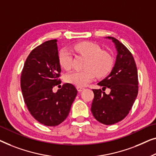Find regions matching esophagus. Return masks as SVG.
<instances>
[{
  "label": "esophagus",
  "instance_id": "34e87169",
  "mask_svg": "<svg viewBox=\"0 0 156 156\" xmlns=\"http://www.w3.org/2000/svg\"><path fill=\"white\" fill-rule=\"evenodd\" d=\"M76 88H77V90H78V92H81V91H83V90H84L85 88H84V87H76Z\"/></svg>",
  "mask_w": 156,
  "mask_h": 156
}]
</instances>
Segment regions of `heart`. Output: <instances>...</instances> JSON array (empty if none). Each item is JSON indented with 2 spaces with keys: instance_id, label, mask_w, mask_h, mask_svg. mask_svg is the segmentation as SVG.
<instances>
[{
  "instance_id": "heart-1",
  "label": "heart",
  "mask_w": 156,
  "mask_h": 156,
  "mask_svg": "<svg viewBox=\"0 0 156 156\" xmlns=\"http://www.w3.org/2000/svg\"><path fill=\"white\" fill-rule=\"evenodd\" d=\"M73 49L77 53L85 56V69L74 71L65 76L66 82L78 87L86 85L95 78L102 77L109 73L113 66V59L108 52L101 50L97 44L92 41H81L75 44ZM72 56L66 49L58 51V61L61 68L66 70L71 69Z\"/></svg>"
}]
</instances>
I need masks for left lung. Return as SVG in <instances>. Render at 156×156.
Listing matches in <instances>:
<instances>
[{"label":"left lung","instance_id":"8db88e82","mask_svg":"<svg viewBox=\"0 0 156 156\" xmlns=\"http://www.w3.org/2000/svg\"><path fill=\"white\" fill-rule=\"evenodd\" d=\"M105 38L112 41L117 56L110 73L98 85L102 87V90L109 88L110 93L93 89L91 112L98 122L111 125L124 119L132 107L138 95V72L129 49L116 38Z\"/></svg>","mask_w":156,"mask_h":156}]
</instances>
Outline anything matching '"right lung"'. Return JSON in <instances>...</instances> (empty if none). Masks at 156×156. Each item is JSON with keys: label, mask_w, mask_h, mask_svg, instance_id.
<instances>
[{"label": "right lung", "mask_w": 156, "mask_h": 156, "mask_svg": "<svg viewBox=\"0 0 156 156\" xmlns=\"http://www.w3.org/2000/svg\"><path fill=\"white\" fill-rule=\"evenodd\" d=\"M58 54L57 39L38 46L26 59L20 78L28 110L37 121L48 126H57L66 119L78 93L70 83L53 92L54 85L60 82Z\"/></svg>", "instance_id": "1"}]
</instances>
